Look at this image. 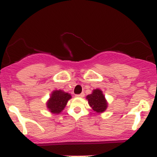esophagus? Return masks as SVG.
Listing matches in <instances>:
<instances>
[{"label": "esophagus", "instance_id": "1", "mask_svg": "<svg viewBox=\"0 0 157 157\" xmlns=\"http://www.w3.org/2000/svg\"><path fill=\"white\" fill-rule=\"evenodd\" d=\"M84 95H85L84 93H81V94H77L76 97H83Z\"/></svg>", "mask_w": 157, "mask_h": 157}]
</instances>
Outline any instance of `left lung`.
I'll return each mask as SVG.
<instances>
[{
	"label": "left lung",
	"mask_w": 157,
	"mask_h": 157,
	"mask_svg": "<svg viewBox=\"0 0 157 157\" xmlns=\"http://www.w3.org/2000/svg\"><path fill=\"white\" fill-rule=\"evenodd\" d=\"M86 100H88L89 105L96 113H102L107 109L108 102L100 89L93 90L91 94L86 96Z\"/></svg>",
	"instance_id": "1"
}]
</instances>
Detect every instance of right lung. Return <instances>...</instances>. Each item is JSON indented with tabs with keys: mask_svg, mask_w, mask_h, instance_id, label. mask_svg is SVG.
<instances>
[{
	"mask_svg": "<svg viewBox=\"0 0 157 157\" xmlns=\"http://www.w3.org/2000/svg\"><path fill=\"white\" fill-rule=\"evenodd\" d=\"M71 98V95L63 90H54L46 102V107L51 113L58 114L62 112Z\"/></svg>",
	"mask_w": 157,
	"mask_h": 157,
	"instance_id": "obj_1",
	"label": "right lung"
}]
</instances>
